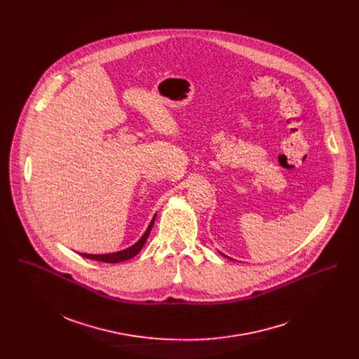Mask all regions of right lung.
Masks as SVG:
<instances>
[{
	"label": "right lung",
	"instance_id": "1",
	"mask_svg": "<svg viewBox=\"0 0 359 359\" xmlns=\"http://www.w3.org/2000/svg\"><path fill=\"white\" fill-rule=\"evenodd\" d=\"M154 218L152 219V222L149 224L147 232L144 233V236L131 248L126 249V250H121V252H117V253H111V255H86V253H80V256L86 257V258H90V259H95V261H102V262H110V264H116V262H121V261H126L128 258H133V257L137 256L141 249L144 248L151 231H152V226L154 224Z\"/></svg>",
	"mask_w": 359,
	"mask_h": 359
}]
</instances>
